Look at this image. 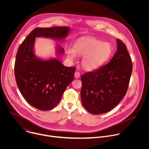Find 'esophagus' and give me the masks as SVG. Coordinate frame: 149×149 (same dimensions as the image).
<instances>
[{
    "label": "esophagus",
    "mask_w": 149,
    "mask_h": 149,
    "mask_svg": "<svg viewBox=\"0 0 149 149\" xmlns=\"http://www.w3.org/2000/svg\"><path fill=\"white\" fill-rule=\"evenodd\" d=\"M74 76H75V78H79L80 77V74L78 72H75L74 74Z\"/></svg>",
    "instance_id": "1"
}]
</instances>
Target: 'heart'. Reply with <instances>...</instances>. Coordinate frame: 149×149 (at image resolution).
I'll return each instance as SVG.
<instances>
[{
  "instance_id": "obj_1",
  "label": "heart",
  "mask_w": 149,
  "mask_h": 149,
  "mask_svg": "<svg viewBox=\"0 0 149 149\" xmlns=\"http://www.w3.org/2000/svg\"><path fill=\"white\" fill-rule=\"evenodd\" d=\"M113 53L111 44L102 42L93 37H82L74 44V49H67V56L75 59L76 55L83 56L81 64L87 71H94L103 66L110 59Z\"/></svg>"
}]
</instances>
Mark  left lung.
Returning a JSON list of instances; mask_svg holds the SVG:
<instances>
[{"mask_svg": "<svg viewBox=\"0 0 149 149\" xmlns=\"http://www.w3.org/2000/svg\"><path fill=\"white\" fill-rule=\"evenodd\" d=\"M117 49L109 63L81 76V101L93 114L107 113L120 102L127 91L133 65L127 47L117 39Z\"/></svg>", "mask_w": 149, "mask_h": 149, "instance_id": "obj_1", "label": "left lung"}]
</instances>
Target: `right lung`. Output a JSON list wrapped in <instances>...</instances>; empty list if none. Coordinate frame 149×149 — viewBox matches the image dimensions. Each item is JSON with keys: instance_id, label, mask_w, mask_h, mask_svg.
Wrapping results in <instances>:
<instances>
[{"instance_id": "right-lung-1", "label": "right lung", "mask_w": 149, "mask_h": 149, "mask_svg": "<svg viewBox=\"0 0 149 149\" xmlns=\"http://www.w3.org/2000/svg\"><path fill=\"white\" fill-rule=\"evenodd\" d=\"M67 26L37 28L33 29L19 46L15 63L17 86L25 100L33 107L50 110L59 103L68 85L73 81L75 67L63 65L57 58L44 60L34 52L35 38H51L62 41L68 35ZM64 49L56 45V55Z\"/></svg>"}]
</instances>
